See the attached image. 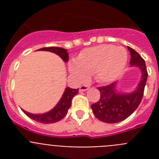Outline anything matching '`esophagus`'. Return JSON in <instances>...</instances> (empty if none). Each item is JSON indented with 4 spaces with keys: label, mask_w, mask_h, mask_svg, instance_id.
<instances>
[{
    "label": "esophagus",
    "mask_w": 159,
    "mask_h": 159,
    "mask_svg": "<svg viewBox=\"0 0 159 159\" xmlns=\"http://www.w3.org/2000/svg\"><path fill=\"white\" fill-rule=\"evenodd\" d=\"M89 88H90L89 85L84 84V85L80 86V92H85V91H87V90H88Z\"/></svg>",
    "instance_id": "1"
}]
</instances>
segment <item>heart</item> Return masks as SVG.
Instances as JSON below:
<instances>
[{"instance_id":"b5f03b06","label":"heart","mask_w":159,"mask_h":159,"mask_svg":"<svg viewBox=\"0 0 159 159\" xmlns=\"http://www.w3.org/2000/svg\"><path fill=\"white\" fill-rule=\"evenodd\" d=\"M127 62V50L112 44L88 48L79 55L77 61L69 64V71L77 80H85L95 75L102 83L111 82L124 70Z\"/></svg>"}]
</instances>
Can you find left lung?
I'll return each mask as SVG.
<instances>
[{"instance_id": "8db88e82", "label": "left lung", "mask_w": 159, "mask_h": 159, "mask_svg": "<svg viewBox=\"0 0 159 159\" xmlns=\"http://www.w3.org/2000/svg\"><path fill=\"white\" fill-rule=\"evenodd\" d=\"M130 53V66L138 67L142 71V77L136 90L131 93H119L116 91V83L99 87L100 99L92 105L94 115L98 119L107 123H116L131 115L143 99L148 73L145 60L137 52L128 47Z\"/></svg>"}]
</instances>
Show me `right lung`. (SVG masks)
Here are the masks:
<instances>
[{
	"instance_id": "obj_1",
	"label": "right lung",
	"mask_w": 159,
	"mask_h": 159,
	"mask_svg": "<svg viewBox=\"0 0 159 159\" xmlns=\"http://www.w3.org/2000/svg\"><path fill=\"white\" fill-rule=\"evenodd\" d=\"M38 50H40V51L51 52L58 55L59 57L62 59L64 62L68 61V58H69L68 57V53H67L66 49L62 48H42L40 49H38ZM78 92L79 89H72V88H66L65 91H64V94H63V96L61 97V99L59 101L57 106L55 107L53 109H52L50 111L46 112V113L36 115V114L29 113V112L25 111L24 110L22 111L30 119H33V120L36 122H39V123H45V124L56 123V122L61 120L67 115V111H68V109L71 107V99L76 94H78Z\"/></svg>"
}]
</instances>
